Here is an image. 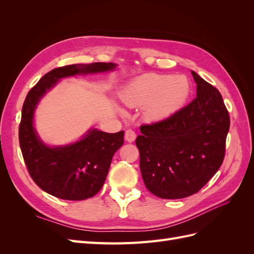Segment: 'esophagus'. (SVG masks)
<instances>
[{
	"label": "esophagus",
	"instance_id": "esophagus-1",
	"mask_svg": "<svg viewBox=\"0 0 254 254\" xmlns=\"http://www.w3.org/2000/svg\"><path fill=\"white\" fill-rule=\"evenodd\" d=\"M135 137H136V134H135V132L133 131L132 129H127V130H126V132H125V140H126L127 142H129V143L133 142V141L135 140Z\"/></svg>",
	"mask_w": 254,
	"mask_h": 254
}]
</instances>
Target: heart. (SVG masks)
Returning <instances> with one entry per match:
<instances>
[{"instance_id": "heart-1", "label": "heart", "mask_w": 254, "mask_h": 254, "mask_svg": "<svg viewBox=\"0 0 254 254\" xmlns=\"http://www.w3.org/2000/svg\"><path fill=\"white\" fill-rule=\"evenodd\" d=\"M190 82L184 76L144 74L129 81L121 91L128 108H142L145 120L160 122L170 118L186 104Z\"/></svg>"}]
</instances>
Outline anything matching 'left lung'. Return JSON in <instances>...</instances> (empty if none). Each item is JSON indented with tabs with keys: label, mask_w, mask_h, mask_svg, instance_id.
<instances>
[{
	"label": "left lung",
	"mask_w": 254,
	"mask_h": 254,
	"mask_svg": "<svg viewBox=\"0 0 254 254\" xmlns=\"http://www.w3.org/2000/svg\"><path fill=\"white\" fill-rule=\"evenodd\" d=\"M193 102L166 120L142 125L135 144L146 188L163 199L186 198L203 188L224 161L230 117L219 91L191 71Z\"/></svg>",
	"instance_id": "8db88e82"
}]
</instances>
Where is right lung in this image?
I'll return each instance as SVG.
<instances>
[{
	"label": "right lung",
	"mask_w": 254,
	"mask_h": 254,
	"mask_svg": "<svg viewBox=\"0 0 254 254\" xmlns=\"http://www.w3.org/2000/svg\"><path fill=\"white\" fill-rule=\"evenodd\" d=\"M115 67L112 63L57 67L28 92L19 127L20 147L30 177L48 194L64 200H83L96 195L104 186L113 155L124 143V131L107 133L92 128L77 142L51 147L41 141L34 127L37 105L61 78L113 71Z\"/></svg>",
	"instance_id": "1"
}]
</instances>
